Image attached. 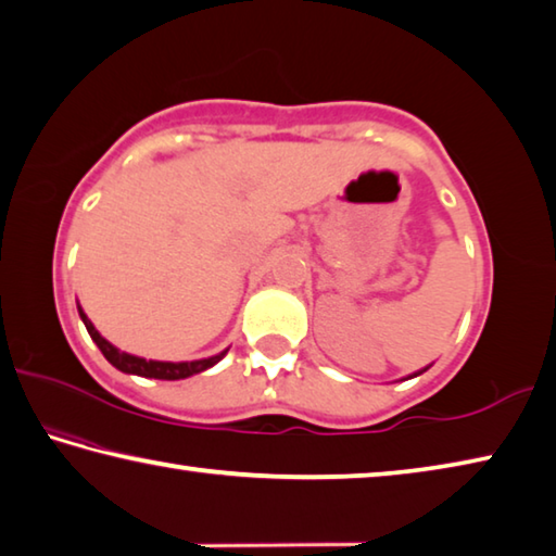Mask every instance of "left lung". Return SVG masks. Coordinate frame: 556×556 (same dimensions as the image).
<instances>
[{"label":"left lung","mask_w":556,"mask_h":556,"mask_svg":"<svg viewBox=\"0 0 556 556\" xmlns=\"http://www.w3.org/2000/svg\"><path fill=\"white\" fill-rule=\"evenodd\" d=\"M427 368H430V366H425V368H422V371H417V374H413V376H407V378H415V376H420V374H425V371H427Z\"/></svg>","instance_id":"left-lung-1"}]
</instances>
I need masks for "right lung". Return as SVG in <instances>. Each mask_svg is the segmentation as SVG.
Segmentation results:
<instances>
[{
	"instance_id": "1",
	"label": "right lung",
	"mask_w": 556,
	"mask_h": 556,
	"mask_svg": "<svg viewBox=\"0 0 556 556\" xmlns=\"http://www.w3.org/2000/svg\"><path fill=\"white\" fill-rule=\"evenodd\" d=\"M77 313H80V319L87 327V334L92 337V342L100 346V352L104 354L106 362H110L114 368H119L122 374H131V376H143V378H159V381H180V378H190L194 374H202L212 368L214 364H219L224 354L229 349H224L217 356L210 358H198V362H153V358H143V356H134L126 354L122 349H116L114 344L106 342V339L97 332L94 325L90 323V317L85 315V309L77 303Z\"/></svg>"
}]
</instances>
